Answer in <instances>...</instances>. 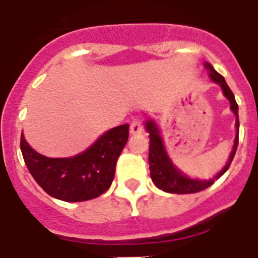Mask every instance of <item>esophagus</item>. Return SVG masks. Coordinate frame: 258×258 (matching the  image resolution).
I'll return each mask as SVG.
<instances>
[{
	"label": "esophagus",
	"instance_id": "esophagus-1",
	"mask_svg": "<svg viewBox=\"0 0 258 258\" xmlns=\"http://www.w3.org/2000/svg\"><path fill=\"white\" fill-rule=\"evenodd\" d=\"M142 131H144V125H142L141 120L136 118V120L132 121V124H131V133L132 134L142 133Z\"/></svg>",
	"mask_w": 258,
	"mask_h": 258
}]
</instances>
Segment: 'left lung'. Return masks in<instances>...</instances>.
<instances>
[{"label":"left lung","mask_w":258,"mask_h":258,"mask_svg":"<svg viewBox=\"0 0 258 258\" xmlns=\"http://www.w3.org/2000/svg\"><path fill=\"white\" fill-rule=\"evenodd\" d=\"M206 68L210 72L211 79L216 82L218 84H220V87L223 88V92H224L225 97L229 100L231 103V109L233 110V113L236 114V127H237V134H236L235 138V145H233V149H232V153L229 155V159L227 165L224 166V169L219 172L218 175L215 178H220L223 174H224L227 170H228L229 165H231L232 159L235 157L236 150H237V145H239V106L235 100V95L231 91V88L228 87V84L225 83L224 78L219 74L216 70H215L210 63H206ZM146 129L149 132V138H150V142H149V165H150V176H152V180L155 186L161 188V190L166 191V192L171 194H194L199 192V191L206 190L207 187H210L214 179L210 180H198V179H190L184 176L180 171L172 166L171 161L169 159L167 154H166V150L163 148L162 138L159 136V132L157 129V126L154 125V122L152 121H148L146 122Z\"/></svg>","instance_id":"8db88e82"}]
</instances>
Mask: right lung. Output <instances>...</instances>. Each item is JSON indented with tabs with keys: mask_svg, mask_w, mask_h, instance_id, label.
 I'll return each mask as SVG.
<instances>
[{
	"mask_svg": "<svg viewBox=\"0 0 258 258\" xmlns=\"http://www.w3.org/2000/svg\"><path fill=\"white\" fill-rule=\"evenodd\" d=\"M127 137L129 124L120 125L103 134L82 154L47 158L30 148L21 134V150L30 174L48 195L64 202H84L109 188Z\"/></svg>",
	"mask_w": 258,
	"mask_h": 258,
	"instance_id": "add662e5",
	"label": "right lung"
}]
</instances>
